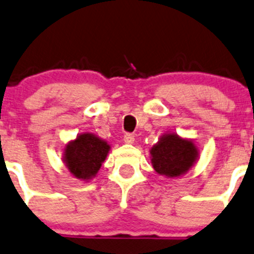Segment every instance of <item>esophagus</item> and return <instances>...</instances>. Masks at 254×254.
Returning a JSON list of instances; mask_svg holds the SVG:
<instances>
[{
	"label": "esophagus",
	"mask_w": 254,
	"mask_h": 254,
	"mask_svg": "<svg viewBox=\"0 0 254 254\" xmlns=\"http://www.w3.org/2000/svg\"><path fill=\"white\" fill-rule=\"evenodd\" d=\"M124 140L126 144H133V143H134V135L130 134V133H126V134L124 135Z\"/></svg>",
	"instance_id": "1"
}]
</instances>
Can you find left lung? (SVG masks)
Here are the masks:
<instances>
[{
  "instance_id": "left-lung-1",
  "label": "left lung",
  "mask_w": 254,
  "mask_h": 254,
  "mask_svg": "<svg viewBox=\"0 0 254 254\" xmlns=\"http://www.w3.org/2000/svg\"><path fill=\"white\" fill-rule=\"evenodd\" d=\"M199 159V149L194 140L180 137L175 132L160 135L151 146L150 161L156 174L167 179H176L187 174Z\"/></svg>"
}]
</instances>
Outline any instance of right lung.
I'll list each match as a JSON object with an SVG mask.
<instances>
[{"label": "right lung", "mask_w": 254, "mask_h": 254, "mask_svg": "<svg viewBox=\"0 0 254 254\" xmlns=\"http://www.w3.org/2000/svg\"><path fill=\"white\" fill-rule=\"evenodd\" d=\"M110 149L111 146L106 140L94 133L83 132L64 145L62 161L70 175L88 182L96 176Z\"/></svg>", "instance_id": "add662e5"}]
</instances>
